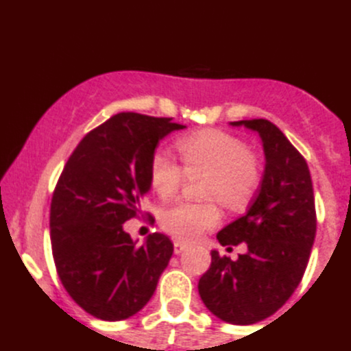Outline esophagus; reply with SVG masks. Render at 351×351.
I'll list each match as a JSON object with an SVG mask.
<instances>
[{
    "mask_svg": "<svg viewBox=\"0 0 351 351\" xmlns=\"http://www.w3.org/2000/svg\"><path fill=\"white\" fill-rule=\"evenodd\" d=\"M173 249H175V254H182L183 250L188 249V245H186V243L180 242V241H175V242H173Z\"/></svg>",
    "mask_w": 351,
    "mask_h": 351,
    "instance_id": "obj_1",
    "label": "esophagus"
}]
</instances>
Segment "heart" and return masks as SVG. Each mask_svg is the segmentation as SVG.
<instances>
[{
	"label": "heart",
	"mask_w": 351,
	"mask_h": 351,
	"mask_svg": "<svg viewBox=\"0 0 351 351\" xmlns=\"http://www.w3.org/2000/svg\"><path fill=\"white\" fill-rule=\"evenodd\" d=\"M176 151L188 176L205 175L202 197L217 198L225 208L241 210L252 200L263 180L261 158L245 147L242 139L219 129H204L176 141ZM182 168L156 151L149 161V183L158 197L169 200L182 186ZM220 222L217 202L175 204L160 215L163 230L178 241L193 242Z\"/></svg>",
	"instance_id": "heart-1"
}]
</instances>
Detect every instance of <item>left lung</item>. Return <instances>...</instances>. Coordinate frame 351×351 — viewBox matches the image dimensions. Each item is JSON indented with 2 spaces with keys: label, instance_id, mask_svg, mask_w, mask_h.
Instances as JSON below:
<instances>
[{
  "label": "left lung",
  "instance_id": "obj_1",
  "mask_svg": "<svg viewBox=\"0 0 351 351\" xmlns=\"http://www.w3.org/2000/svg\"><path fill=\"white\" fill-rule=\"evenodd\" d=\"M230 126L257 132L264 175L247 213L217 234L222 245L245 242L237 261L212 250L198 293L212 315L230 324H254L274 315L291 298L308 265L316 235L311 175L300 151L267 119Z\"/></svg>",
  "mask_w": 351,
  "mask_h": 351
}]
</instances>
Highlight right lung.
<instances>
[{
	"instance_id": "1",
	"label": "right lung",
	"mask_w": 351,
	"mask_h": 351,
	"mask_svg": "<svg viewBox=\"0 0 351 351\" xmlns=\"http://www.w3.org/2000/svg\"><path fill=\"white\" fill-rule=\"evenodd\" d=\"M169 117L119 112L84 136L50 205L58 278L73 301L104 322H121L151 300L173 254L163 234L138 243L123 223L141 213L158 143L185 129Z\"/></svg>"
}]
</instances>
